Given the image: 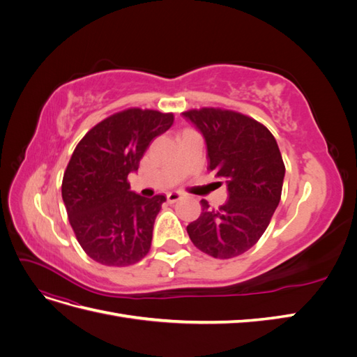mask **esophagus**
Returning a JSON list of instances; mask_svg holds the SVG:
<instances>
[{
    "mask_svg": "<svg viewBox=\"0 0 357 357\" xmlns=\"http://www.w3.org/2000/svg\"><path fill=\"white\" fill-rule=\"evenodd\" d=\"M183 198V195L180 192H169V193H167V201L169 202V204H174V202H177L178 199H181Z\"/></svg>",
    "mask_w": 357,
    "mask_h": 357,
    "instance_id": "esophagus-1",
    "label": "esophagus"
}]
</instances>
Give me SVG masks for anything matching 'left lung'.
Masks as SVG:
<instances>
[{
  "mask_svg": "<svg viewBox=\"0 0 357 357\" xmlns=\"http://www.w3.org/2000/svg\"><path fill=\"white\" fill-rule=\"evenodd\" d=\"M183 116L204 135L208 169L226 181L229 193L219 208L201 201V215L186 228L189 238L215 259L240 256L264 235L282 198V153L265 125L238 112L204 107Z\"/></svg>",
  "mask_w": 357,
  "mask_h": 357,
  "instance_id": "8db88e82",
  "label": "left lung"
}]
</instances>
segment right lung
<instances>
[{
  "mask_svg": "<svg viewBox=\"0 0 357 357\" xmlns=\"http://www.w3.org/2000/svg\"><path fill=\"white\" fill-rule=\"evenodd\" d=\"M172 123V113L134 107L105 117L75 146L63 172L62 199L75 238L95 262L128 266L149 253L165 197L137 195L128 174Z\"/></svg>",
  "mask_w": 357,
  "mask_h": 357,
  "instance_id": "obj_1",
  "label": "right lung"
}]
</instances>
